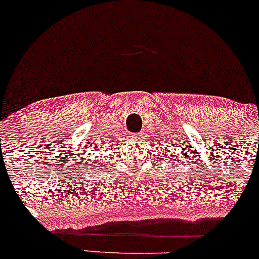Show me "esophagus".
<instances>
[{"mask_svg": "<svg viewBox=\"0 0 259 259\" xmlns=\"http://www.w3.org/2000/svg\"><path fill=\"white\" fill-rule=\"evenodd\" d=\"M128 138L132 142H139V140L142 139V136H140V133H131Z\"/></svg>", "mask_w": 259, "mask_h": 259, "instance_id": "34e87169", "label": "esophagus"}]
</instances>
